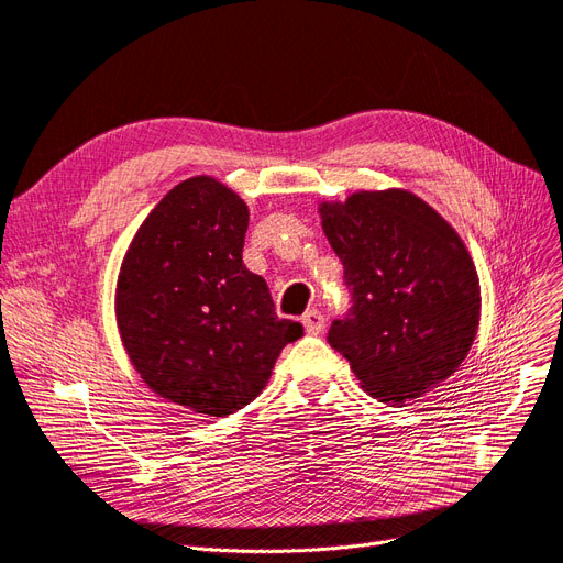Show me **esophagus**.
I'll return each instance as SVG.
<instances>
[{
	"label": "esophagus",
	"mask_w": 563,
	"mask_h": 563,
	"mask_svg": "<svg viewBox=\"0 0 563 563\" xmlns=\"http://www.w3.org/2000/svg\"><path fill=\"white\" fill-rule=\"evenodd\" d=\"M303 329L308 331V334H322V331H324V316L320 313V310L318 308H313V310H308V313L303 316Z\"/></svg>",
	"instance_id": "obj_1"
}]
</instances>
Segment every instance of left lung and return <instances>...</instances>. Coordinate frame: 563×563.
<instances>
[{
  "mask_svg": "<svg viewBox=\"0 0 563 563\" xmlns=\"http://www.w3.org/2000/svg\"><path fill=\"white\" fill-rule=\"evenodd\" d=\"M350 308L327 341L380 401L404 404L460 368L481 318L475 266L454 229L404 190L322 203Z\"/></svg>",
  "mask_w": 563,
  "mask_h": 563,
  "instance_id": "obj_1",
  "label": "left lung"
}]
</instances>
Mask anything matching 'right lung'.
Wrapping results in <instances>:
<instances>
[{"label":"right lung","mask_w":563,"mask_h":563,"mask_svg":"<svg viewBox=\"0 0 563 563\" xmlns=\"http://www.w3.org/2000/svg\"><path fill=\"white\" fill-rule=\"evenodd\" d=\"M245 229L247 206L229 187L183 180L143 220L118 278L120 336L143 383L213 418L253 401L303 334L245 268Z\"/></svg>","instance_id":"add662e5"}]
</instances>
